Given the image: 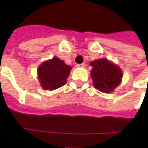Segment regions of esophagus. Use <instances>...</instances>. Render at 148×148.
<instances>
[{"label": "esophagus", "mask_w": 148, "mask_h": 148, "mask_svg": "<svg viewBox=\"0 0 148 148\" xmlns=\"http://www.w3.org/2000/svg\"><path fill=\"white\" fill-rule=\"evenodd\" d=\"M77 67H85L86 66V63L83 62V63H81V64H77L76 65Z\"/></svg>", "instance_id": "esophagus-1"}]
</instances>
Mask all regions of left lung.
<instances>
[{"label":"left lung","mask_w":148,"mask_h":148,"mask_svg":"<svg viewBox=\"0 0 148 148\" xmlns=\"http://www.w3.org/2000/svg\"><path fill=\"white\" fill-rule=\"evenodd\" d=\"M90 64L93 66L91 77L97 90L109 93L121 84L123 73L117 65H115L106 58L94 60Z\"/></svg>","instance_id":"1"}]
</instances>
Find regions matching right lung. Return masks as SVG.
<instances>
[{
	"label": "right lung",
	"mask_w": 148,
	"mask_h": 148,
	"mask_svg": "<svg viewBox=\"0 0 148 148\" xmlns=\"http://www.w3.org/2000/svg\"><path fill=\"white\" fill-rule=\"evenodd\" d=\"M71 67L61 59L54 57L42 62L37 70L38 79L43 90H54L66 83Z\"/></svg>",
	"instance_id": "add662e5"
}]
</instances>
